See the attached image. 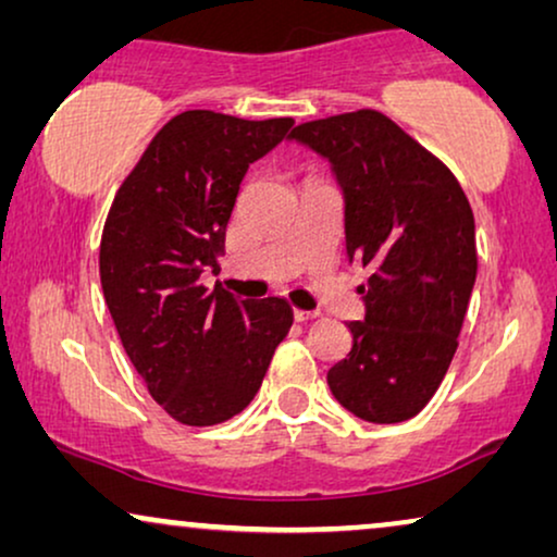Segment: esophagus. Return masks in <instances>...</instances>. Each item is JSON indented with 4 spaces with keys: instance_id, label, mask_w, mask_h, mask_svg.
I'll return each mask as SVG.
<instances>
[{
    "instance_id": "1",
    "label": "esophagus",
    "mask_w": 557,
    "mask_h": 557,
    "mask_svg": "<svg viewBox=\"0 0 557 557\" xmlns=\"http://www.w3.org/2000/svg\"><path fill=\"white\" fill-rule=\"evenodd\" d=\"M317 311H307V309H294V319L296 322H309V319H314Z\"/></svg>"
}]
</instances>
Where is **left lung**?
Returning <instances> with one entry per match:
<instances>
[{"label": "left lung", "instance_id": "obj_1", "mask_svg": "<svg viewBox=\"0 0 557 557\" xmlns=\"http://www.w3.org/2000/svg\"><path fill=\"white\" fill-rule=\"evenodd\" d=\"M288 139L330 162L345 200L347 258L370 269L357 286L364 319L347 324L352 349L326 383L362 421H408L454 360L476 281L467 195L446 164L380 111L309 121Z\"/></svg>", "mask_w": 557, "mask_h": 557}]
</instances>
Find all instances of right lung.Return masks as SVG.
<instances>
[{
    "label": "right lung",
    "mask_w": 557,
    "mask_h": 557,
    "mask_svg": "<svg viewBox=\"0 0 557 557\" xmlns=\"http://www.w3.org/2000/svg\"><path fill=\"white\" fill-rule=\"evenodd\" d=\"M292 119L185 111L162 126L119 187L103 225L101 286L151 398L185 425L223 423L253 400L288 334L286 299L205 288L248 166Z\"/></svg>",
    "instance_id": "right-lung-1"
}]
</instances>
